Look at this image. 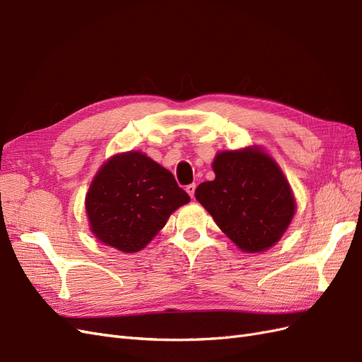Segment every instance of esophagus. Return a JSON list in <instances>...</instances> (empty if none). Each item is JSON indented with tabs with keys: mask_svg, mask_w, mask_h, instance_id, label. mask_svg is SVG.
<instances>
[{
	"mask_svg": "<svg viewBox=\"0 0 362 362\" xmlns=\"http://www.w3.org/2000/svg\"><path fill=\"white\" fill-rule=\"evenodd\" d=\"M194 190H196V184H189L187 187H185V192L190 194V198H193L194 196Z\"/></svg>",
	"mask_w": 362,
	"mask_h": 362,
	"instance_id": "34e87169",
	"label": "esophagus"
}]
</instances>
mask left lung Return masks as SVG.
<instances>
[{"label": "left lung", "instance_id": "obj_1", "mask_svg": "<svg viewBox=\"0 0 362 362\" xmlns=\"http://www.w3.org/2000/svg\"><path fill=\"white\" fill-rule=\"evenodd\" d=\"M216 178L198 185L196 199L246 254L275 246L290 226L296 199L286 175L258 145L217 152Z\"/></svg>", "mask_w": 362, "mask_h": 362}]
</instances>
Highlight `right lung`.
Listing matches in <instances>:
<instances>
[{
	"mask_svg": "<svg viewBox=\"0 0 362 362\" xmlns=\"http://www.w3.org/2000/svg\"><path fill=\"white\" fill-rule=\"evenodd\" d=\"M189 201L166 168L144 152L128 151L103 164L84 204L92 234L105 246L134 254Z\"/></svg>",
	"mask_w": 362,
	"mask_h": 362,
	"instance_id": "right-lung-1",
	"label": "right lung"
}]
</instances>
